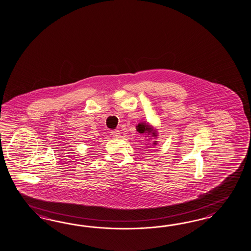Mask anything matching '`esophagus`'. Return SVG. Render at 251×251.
Instances as JSON below:
<instances>
[{"instance_id": "34e87169", "label": "esophagus", "mask_w": 251, "mask_h": 251, "mask_svg": "<svg viewBox=\"0 0 251 251\" xmlns=\"http://www.w3.org/2000/svg\"><path fill=\"white\" fill-rule=\"evenodd\" d=\"M110 133H111L113 137H116V138H120L121 137V131L119 129H114Z\"/></svg>"}]
</instances>
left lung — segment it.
I'll use <instances>...</instances> for the list:
<instances>
[{"label":"left lung","mask_w":251,"mask_h":251,"mask_svg":"<svg viewBox=\"0 0 251 251\" xmlns=\"http://www.w3.org/2000/svg\"><path fill=\"white\" fill-rule=\"evenodd\" d=\"M137 131L141 134H145V137H148V141H151V138H154V140H156L158 138V128L153 127L151 123H147V122H141V123H139L137 126ZM152 146H156L158 144V141H152ZM148 148H151L150 144H146Z\"/></svg>","instance_id":"8db88e82"}]
</instances>
